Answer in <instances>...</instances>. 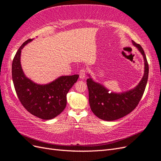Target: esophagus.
Masks as SVG:
<instances>
[{
    "instance_id": "1",
    "label": "esophagus",
    "mask_w": 161,
    "mask_h": 161,
    "mask_svg": "<svg viewBox=\"0 0 161 161\" xmlns=\"http://www.w3.org/2000/svg\"><path fill=\"white\" fill-rule=\"evenodd\" d=\"M86 72H86V69L82 68L79 71L80 78H81V79H83V78H85V75H86Z\"/></svg>"
}]
</instances>
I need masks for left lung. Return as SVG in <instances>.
Here are the masks:
<instances>
[{"instance_id":"obj_1","label":"left lung","mask_w":161,"mask_h":161,"mask_svg":"<svg viewBox=\"0 0 161 161\" xmlns=\"http://www.w3.org/2000/svg\"><path fill=\"white\" fill-rule=\"evenodd\" d=\"M132 44L143 54L145 61L144 75L134 89L122 93H111L91 78L87 79L90 108L101 119L113 121L126 116L136 107L143 95L148 78V63L142 47L134 41Z\"/></svg>"}]
</instances>
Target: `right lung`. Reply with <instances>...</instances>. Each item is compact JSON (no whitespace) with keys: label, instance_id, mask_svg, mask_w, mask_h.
<instances>
[{"label":"right lung","instance_id":"add662e5","mask_svg":"<svg viewBox=\"0 0 161 161\" xmlns=\"http://www.w3.org/2000/svg\"><path fill=\"white\" fill-rule=\"evenodd\" d=\"M29 39L18 50L12 63V79L15 92L27 111L42 119H51L64 110L67 93L77 81L79 75L63 76L45 85H37L26 78L20 65V53Z\"/></svg>","mask_w":161,"mask_h":161}]
</instances>
